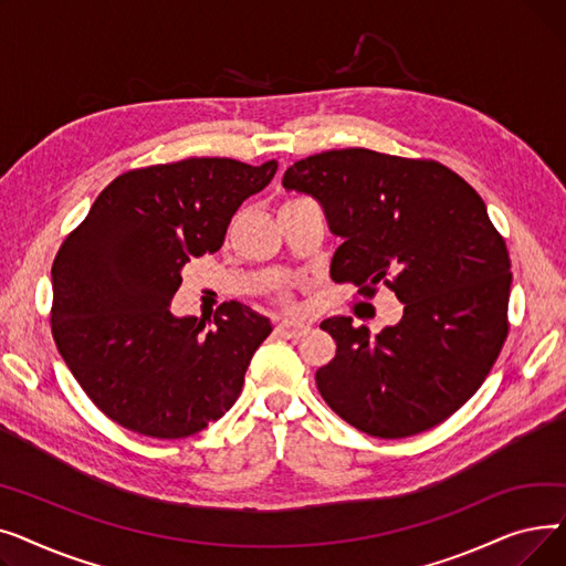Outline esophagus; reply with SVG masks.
I'll use <instances>...</instances> for the list:
<instances>
[{
	"instance_id": "esophagus-1",
	"label": "esophagus",
	"mask_w": 566,
	"mask_h": 566,
	"mask_svg": "<svg viewBox=\"0 0 566 566\" xmlns=\"http://www.w3.org/2000/svg\"><path fill=\"white\" fill-rule=\"evenodd\" d=\"M275 333H277L280 337H284V339H298V337H303V335H307V333H310V323H301V321H282V323H277Z\"/></svg>"
}]
</instances>
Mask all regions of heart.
Listing matches in <instances>:
<instances>
[{
    "label": "heart",
    "instance_id": "1",
    "mask_svg": "<svg viewBox=\"0 0 566 566\" xmlns=\"http://www.w3.org/2000/svg\"><path fill=\"white\" fill-rule=\"evenodd\" d=\"M282 301H284V303H289V298H286V295H284V298H282Z\"/></svg>",
    "mask_w": 566,
    "mask_h": 566
}]
</instances>
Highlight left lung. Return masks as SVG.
<instances>
[{
	"label": "left lung",
	"instance_id": "left-lung-1",
	"mask_svg": "<svg viewBox=\"0 0 566 566\" xmlns=\"http://www.w3.org/2000/svg\"><path fill=\"white\" fill-rule=\"evenodd\" d=\"M286 190L312 195L342 238L331 277L403 303L369 335L350 316L321 323L337 342L316 388L342 420L376 438L422 433L457 412L507 339L510 252L486 203L436 160L339 148L293 163Z\"/></svg>",
	"mask_w": 566,
	"mask_h": 566
}]
</instances>
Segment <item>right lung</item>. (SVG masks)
Instances as JSON below:
<instances>
[{"label": "right lung", "mask_w": 566, "mask_h": 566, "mask_svg": "<svg viewBox=\"0 0 566 566\" xmlns=\"http://www.w3.org/2000/svg\"><path fill=\"white\" fill-rule=\"evenodd\" d=\"M277 163L188 158L130 169L98 195L52 263V337L71 374L128 431L188 438L235 403L273 325L224 303L213 328L169 312L190 256L222 248L227 227Z\"/></svg>", "instance_id": "obj_1"}]
</instances>
